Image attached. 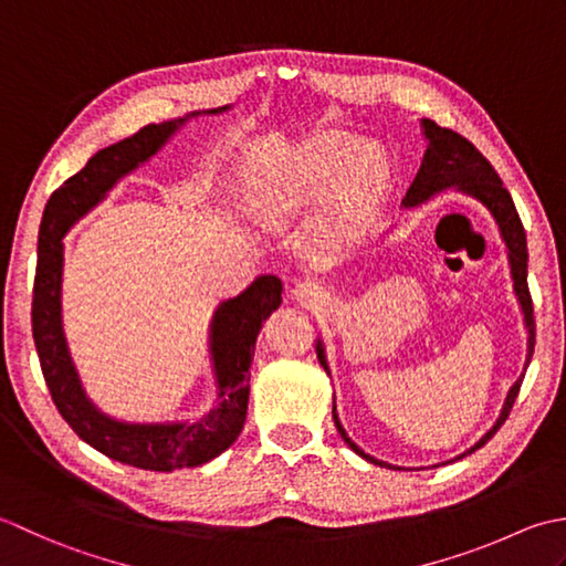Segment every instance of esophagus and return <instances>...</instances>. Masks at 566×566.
I'll use <instances>...</instances> for the list:
<instances>
[{"mask_svg": "<svg viewBox=\"0 0 566 566\" xmlns=\"http://www.w3.org/2000/svg\"><path fill=\"white\" fill-rule=\"evenodd\" d=\"M293 297L303 305H315L317 300L325 297V291H322V285H317L315 281H300L293 287Z\"/></svg>", "mask_w": 566, "mask_h": 566, "instance_id": "1", "label": "esophagus"}]
</instances>
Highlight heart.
Masks as SVG:
<instances>
[{
	"instance_id": "heart-1",
	"label": "heart",
	"mask_w": 566,
	"mask_h": 566,
	"mask_svg": "<svg viewBox=\"0 0 566 566\" xmlns=\"http://www.w3.org/2000/svg\"><path fill=\"white\" fill-rule=\"evenodd\" d=\"M386 176V160L376 148L344 134H322L297 146L273 168L256 192V207L269 219H287L325 200L339 188L342 214L349 217L374 198Z\"/></svg>"
}]
</instances>
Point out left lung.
Instances as JSON below:
<instances>
[{
	"mask_svg": "<svg viewBox=\"0 0 566 566\" xmlns=\"http://www.w3.org/2000/svg\"><path fill=\"white\" fill-rule=\"evenodd\" d=\"M420 124H422L424 138H428V151H424L422 166L418 170V176H415L412 186L408 188L406 198H402V205L415 207V205H420L424 200H430L432 195H437V192H442L447 188H457L461 192L471 195V198H476L481 205L489 207V212L493 214L495 224H499V229H501L505 249H509L513 287H515L517 303H521L523 315H525L527 364H530V359H533V352H535V317H533V297H530V291H527V239H525V229H523L521 217H517L511 192L503 188L499 172H495L489 160L481 156L479 148L471 142H467L464 136L452 132V129H444V126H437L432 119H422ZM317 359L327 371L325 349H322L319 339H317ZM523 378H525V374L517 378L513 388L509 390V398H505L501 418L495 420L493 428L486 434H483L474 447L467 449V452L461 457L476 452L479 447L486 444L491 437L501 430V424L509 420L517 394H521ZM332 418H334V424H337V432L342 434V440L347 442L356 454L364 457L366 461H371V464L390 467V464H386V461H378L374 457H368L366 452H361V449L349 440L347 432H344V428H342L339 418H337V406L332 408Z\"/></svg>",
	"mask_w": 566,
	"mask_h": 566,
	"instance_id": "1",
	"label": "left lung"
}]
</instances>
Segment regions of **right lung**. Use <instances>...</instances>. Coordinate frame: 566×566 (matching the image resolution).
<instances>
[{"label":"right lung","instance_id":"add662e5","mask_svg":"<svg viewBox=\"0 0 566 566\" xmlns=\"http://www.w3.org/2000/svg\"><path fill=\"white\" fill-rule=\"evenodd\" d=\"M229 107L210 109L207 114ZM148 124L142 132L112 144L92 156L85 168L67 178L45 202L39 227V263L33 281L31 327L41 371L57 412L77 432L80 440L122 464L146 471H172L200 467L232 447L247 420L249 368L256 337L275 307L281 305L283 283L275 275H259L244 293L224 300L214 310L210 325V354L217 378V402L195 422H122L99 412L85 396L75 364L67 352L61 317L63 237L80 217L87 214L117 180L151 158L180 124L190 117Z\"/></svg>","mask_w":566,"mask_h":566}]
</instances>
